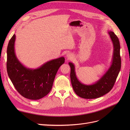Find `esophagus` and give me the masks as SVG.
I'll list each match as a JSON object with an SVG mask.
<instances>
[{
    "label": "esophagus",
    "mask_w": 130,
    "mask_h": 130,
    "mask_svg": "<svg viewBox=\"0 0 130 130\" xmlns=\"http://www.w3.org/2000/svg\"><path fill=\"white\" fill-rule=\"evenodd\" d=\"M67 57L68 59H69V60H70V59H72L73 58L72 54H71L70 53L67 54Z\"/></svg>",
    "instance_id": "obj_1"
}]
</instances>
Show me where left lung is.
<instances>
[{
    "label": "left lung",
    "instance_id": "left-lung-1",
    "mask_svg": "<svg viewBox=\"0 0 130 130\" xmlns=\"http://www.w3.org/2000/svg\"><path fill=\"white\" fill-rule=\"evenodd\" d=\"M113 44V55L112 64L107 72L94 84L87 85L81 83L76 76L75 67L69 62L70 80L72 87L78 96L84 99H95L104 95L111 90L115 84L121 68L120 45L119 39L112 31H108Z\"/></svg>",
    "mask_w": 130,
    "mask_h": 130
}]
</instances>
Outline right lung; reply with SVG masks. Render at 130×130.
I'll list each match as a JSON object with an SVG mask.
<instances>
[{"label":"right lung","mask_w":130,"mask_h":130,"mask_svg":"<svg viewBox=\"0 0 130 130\" xmlns=\"http://www.w3.org/2000/svg\"><path fill=\"white\" fill-rule=\"evenodd\" d=\"M14 34L7 48V72L17 92L27 99H40L52 88L57 70L64 63L61 57L46 62L35 69L27 68L18 61L14 52Z\"/></svg>","instance_id":"1"}]
</instances>
